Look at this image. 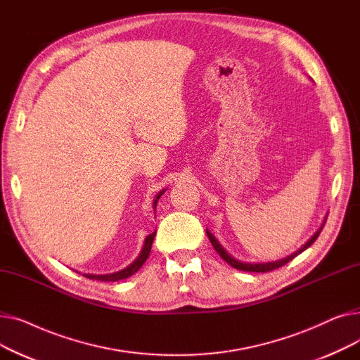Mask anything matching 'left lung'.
<instances>
[{"label":"left lung","mask_w":360,"mask_h":360,"mask_svg":"<svg viewBox=\"0 0 360 360\" xmlns=\"http://www.w3.org/2000/svg\"><path fill=\"white\" fill-rule=\"evenodd\" d=\"M326 220L327 219H324V221H323V224H321V228L304 243L302 245V247L299 248V250H296L295 252H292L290 255H288V257H283V258H280V259H276V261H266V262H248V261H240V259H238V258H235L231 252H228L224 250V247L223 245L219 242V239L209 231L207 229L205 232H207V236H209V239H210V242H212V245H213V248L216 250V252L226 261L228 264H231V266L233 267V269H236V270H242V271H254V273H266V271H271V270H276V269H278V267H281V266H285L286 262H289L290 259H293L296 255H299L300 252H304L305 250H308L311 245L315 242V239L318 238V235L321 233V231H323V228H324V223H326Z\"/></svg>","instance_id":"8db88e82"}]
</instances>
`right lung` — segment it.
<instances>
[{"instance_id":"add662e5","label":"right lung","mask_w":360,"mask_h":360,"mask_svg":"<svg viewBox=\"0 0 360 360\" xmlns=\"http://www.w3.org/2000/svg\"><path fill=\"white\" fill-rule=\"evenodd\" d=\"M166 190H162L158 195H156V198H155V201H153V210L156 212V205H158V201H159V198L163 195V193H165ZM155 236H156V231L153 232V233H150L146 239H144V245H143V250H141V252H140V255L132 261L129 266H127L125 269H122V270H120V271H115V273H109V274H83L84 277H87V278H91V280H101V281H118V280H122V278H128L129 276H132V274H136L140 269H141V266L143 264L146 262V259L148 258V255H150V251H151V245H153V240H155Z\"/></svg>"}]
</instances>
